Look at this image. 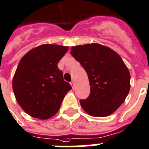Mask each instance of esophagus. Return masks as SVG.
I'll use <instances>...</instances> for the list:
<instances>
[{
  "label": "esophagus",
  "mask_w": 149,
  "mask_h": 149,
  "mask_svg": "<svg viewBox=\"0 0 149 149\" xmlns=\"http://www.w3.org/2000/svg\"><path fill=\"white\" fill-rule=\"evenodd\" d=\"M70 84H71V86H72V89H74V86H75L74 82L72 81V82H71V83H70Z\"/></svg>",
  "instance_id": "34e87169"
}]
</instances>
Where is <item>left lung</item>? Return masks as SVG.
I'll use <instances>...</instances> for the list:
<instances>
[{
	"label": "left lung",
	"instance_id": "1",
	"mask_svg": "<svg viewBox=\"0 0 149 149\" xmlns=\"http://www.w3.org/2000/svg\"><path fill=\"white\" fill-rule=\"evenodd\" d=\"M70 53L88 75L91 94L80 100L82 108L93 117L111 115L129 93V70L122 58L109 47L97 43L76 45Z\"/></svg>",
	"mask_w": 149,
	"mask_h": 149
}]
</instances>
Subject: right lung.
Returning <instances> with one entry per match:
<instances>
[{
    "label": "right lung",
    "mask_w": 149,
    "mask_h": 149,
    "mask_svg": "<svg viewBox=\"0 0 149 149\" xmlns=\"http://www.w3.org/2000/svg\"><path fill=\"white\" fill-rule=\"evenodd\" d=\"M68 49V46L44 44L28 52L20 60L13 77V91L29 115L45 120L59 110L72 89L57 65Z\"/></svg>",
    "instance_id": "1"
}]
</instances>
